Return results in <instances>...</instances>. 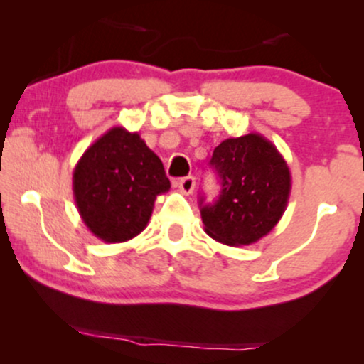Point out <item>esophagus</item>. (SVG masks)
I'll return each mask as SVG.
<instances>
[{
  "label": "esophagus",
  "mask_w": 364,
  "mask_h": 364,
  "mask_svg": "<svg viewBox=\"0 0 364 364\" xmlns=\"http://www.w3.org/2000/svg\"><path fill=\"white\" fill-rule=\"evenodd\" d=\"M176 186L183 195H191V193H193V190H195V178L193 176H186V178L178 179Z\"/></svg>",
  "instance_id": "obj_1"
}]
</instances>
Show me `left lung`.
I'll list each match as a JSON object with an SVG mask.
<instances>
[{
    "label": "left lung",
    "mask_w": 364,
    "mask_h": 364,
    "mask_svg": "<svg viewBox=\"0 0 364 364\" xmlns=\"http://www.w3.org/2000/svg\"><path fill=\"white\" fill-rule=\"evenodd\" d=\"M210 166L223 190L215 203L200 210L207 235L229 246H248L269 235L291 193L289 166L272 141L260 133L225 139Z\"/></svg>",
    "instance_id": "obj_1"
}]
</instances>
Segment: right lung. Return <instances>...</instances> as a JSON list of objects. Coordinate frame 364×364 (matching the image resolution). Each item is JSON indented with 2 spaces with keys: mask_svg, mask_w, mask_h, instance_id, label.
I'll use <instances>...</instances> for the list:
<instances>
[{
  "mask_svg": "<svg viewBox=\"0 0 364 364\" xmlns=\"http://www.w3.org/2000/svg\"><path fill=\"white\" fill-rule=\"evenodd\" d=\"M161 159L139 133L112 127L78 159L73 196L87 229L104 243H124L147 228L154 202L169 191Z\"/></svg>",
  "mask_w": 364,
  "mask_h": 364,
  "instance_id": "1",
  "label": "right lung"
}]
</instances>
